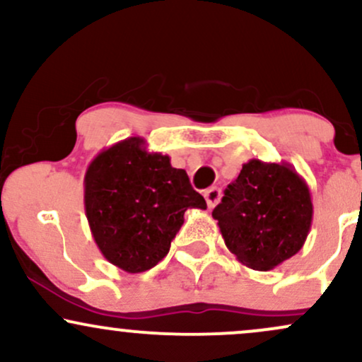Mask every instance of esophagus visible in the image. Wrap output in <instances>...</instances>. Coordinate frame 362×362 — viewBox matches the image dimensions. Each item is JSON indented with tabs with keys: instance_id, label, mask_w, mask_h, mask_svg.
<instances>
[{
	"instance_id": "esophagus-1",
	"label": "esophagus",
	"mask_w": 362,
	"mask_h": 362,
	"mask_svg": "<svg viewBox=\"0 0 362 362\" xmlns=\"http://www.w3.org/2000/svg\"><path fill=\"white\" fill-rule=\"evenodd\" d=\"M204 197L207 207H214L219 202V199H221V189H218V187H209L204 192Z\"/></svg>"
}]
</instances>
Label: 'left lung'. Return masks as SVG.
Returning <instances> with one entry per match:
<instances>
[{
	"label": "left lung",
	"instance_id": "8db88e82",
	"mask_svg": "<svg viewBox=\"0 0 362 362\" xmlns=\"http://www.w3.org/2000/svg\"><path fill=\"white\" fill-rule=\"evenodd\" d=\"M228 250L253 271H271L301 250L313 204L308 184L289 163L253 158L214 207Z\"/></svg>",
	"mask_w": 362,
	"mask_h": 362
}]
</instances>
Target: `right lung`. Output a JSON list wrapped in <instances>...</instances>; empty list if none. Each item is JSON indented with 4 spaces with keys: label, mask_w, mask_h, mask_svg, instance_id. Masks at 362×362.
<instances>
[{
    "label": "right lung",
    "mask_w": 362,
    "mask_h": 362,
    "mask_svg": "<svg viewBox=\"0 0 362 362\" xmlns=\"http://www.w3.org/2000/svg\"><path fill=\"white\" fill-rule=\"evenodd\" d=\"M85 213L98 250L115 267L139 274L167 257L190 207L206 201L168 155L149 153L143 138L103 149L85 173Z\"/></svg>",
    "instance_id": "right-lung-1"
}]
</instances>
